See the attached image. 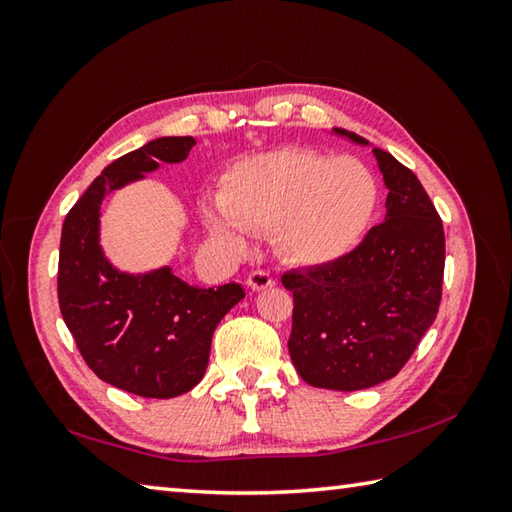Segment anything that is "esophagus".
<instances>
[{
	"label": "esophagus",
	"instance_id": "34e87169",
	"mask_svg": "<svg viewBox=\"0 0 512 512\" xmlns=\"http://www.w3.org/2000/svg\"><path fill=\"white\" fill-rule=\"evenodd\" d=\"M248 286L253 290H268L275 286V279L266 270H253V273L248 275Z\"/></svg>",
	"mask_w": 512,
	"mask_h": 512
}]
</instances>
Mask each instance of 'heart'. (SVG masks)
Here are the masks:
<instances>
[{
	"label": "heart",
	"mask_w": 512,
	"mask_h": 512,
	"mask_svg": "<svg viewBox=\"0 0 512 512\" xmlns=\"http://www.w3.org/2000/svg\"><path fill=\"white\" fill-rule=\"evenodd\" d=\"M378 206V182L361 160L281 147L235 162L206 226L242 248L250 231H275L288 262L325 266L352 253Z\"/></svg>",
	"instance_id": "obj_1"
}]
</instances>
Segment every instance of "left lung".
Here are the masks:
<instances>
[{
  "label": "left lung",
  "instance_id": "1",
  "mask_svg": "<svg viewBox=\"0 0 512 512\" xmlns=\"http://www.w3.org/2000/svg\"><path fill=\"white\" fill-rule=\"evenodd\" d=\"M358 145L367 140L345 129ZM387 193L385 222L332 264L290 270V358L312 387L356 391L394 378L440 308L444 228L413 171L374 147Z\"/></svg>",
  "mask_w": 512,
  "mask_h": 512
}]
</instances>
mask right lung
I'll return each instance as SVG.
<instances>
[{"label": "right lung", "instance_id": "right-lung-1", "mask_svg": "<svg viewBox=\"0 0 512 512\" xmlns=\"http://www.w3.org/2000/svg\"><path fill=\"white\" fill-rule=\"evenodd\" d=\"M193 145L191 136H165L114 160L76 200L61 231V317L96 376L143 398H176L198 385L217 323L246 297L239 284L189 286L167 266L147 275L118 273L99 246L105 193L160 162H182Z\"/></svg>", "mask_w": 512, "mask_h": 512}]
</instances>
